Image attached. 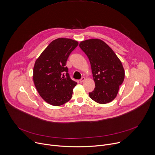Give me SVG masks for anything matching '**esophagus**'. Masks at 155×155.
I'll return each instance as SVG.
<instances>
[{
	"instance_id": "34e87169",
	"label": "esophagus",
	"mask_w": 155,
	"mask_h": 155,
	"mask_svg": "<svg viewBox=\"0 0 155 155\" xmlns=\"http://www.w3.org/2000/svg\"><path fill=\"white\" fill-rule=\"evenodd\" d=\"M84 80H85V77H83L80 80V81L81 83H82V82H83Z\"/></svg>"
}]
</instances>
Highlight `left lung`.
I'll use <instances>...</instances> for the list:
<instances>
[{
    "label": "left lung",
    "mask_w": 155,
    "mask_h": 155,
    "mask_svg": "<svg viewBox=\"0 0 155 155\" xmlns=\"http://www.w3.org/2000/svg\"><path fill=\"white\" fill-rule=\"evenodd\" d=\"M79 46L89 60L95 81V87L89 93L90 98L100 104L113 101L124 80L125 71L121 61L100 39L81 41Z\"/></svg>",
    "instance_id": "left-lung-1"
}]
</instances>
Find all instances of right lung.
Wrapping results in <instances>:
<instances>
[{"label":"right lung","instance_id":"add662e5","mask_svg":"<svg viewBox=\"0 0 155 155\" xmlns=\"http://www.w3.org/2000/svg\"><path fill=\"white\" fill-rule=\"evenodd\" d=\"M78 42L58 38L51 42L36 60L33 81L41 97L48 104L60 106L69 101L77 84L71 78L67 60Z\"/></svg>","mask_w":155,"mask_h":155}]
</instances>
